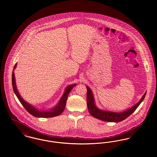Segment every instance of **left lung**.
I'll return each mask as SVG.
<instances>
[{"label":"left lung","instance_id":"obj_1","mask_svg":"<svg viewBox=\"0 0 157 157\" xmlns=\"http://www.w3.org/2000/svg\"><path fill=\"white\" fill-rule=\"evenodd\" d=\"M87 88V105L89 110V113L91 115L96 117L98 119L101 120L105 122H119L122 121L129 117L132 113H133L135 110L137 109V107L140 106L141 102L144 100L145 97L146 92L143 95L142 98L140 99L139 102H138L136 105L133 106L128 109L121 112H113L106 111L104 110H101L98 107H96L94 102V96L93 92L90 89L86 86Z\"/></svg>","mask_w":157,"mask_h":157}]
</instances>
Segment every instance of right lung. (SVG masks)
Here are the masks:
<instances>
[{
  "label": "right lung",
  "instance_id": "right-lung-1",
  "mask_svg": "<svg viewBox=\"0 0 157 157\" xmlns=\"http://www.w3.org/2000/svg\"><path fill=\"white\" fill-rule=\"evenodd\" d=\"M17 64L16 63L13 68V70L12 71V82L13 90L14 91V93L16 94L17 99H19L21 103L23 105L24 107H25V109L28 112V113H29L31 115H32L33 116L37 117H52L61 114L63 112L66 107L68 96L70 92L72 90V89L76 86V84H70L67 87L63 96L58 101V104L55 107L47 110H40L38 109L33 107V106H32L29 103H28L27 101H26L22 98V97L19 94L17 89V84L15 82V77L14 75V70L17 67Z\"/></svg>",
  "mask_w": 157,
  "mask_h": 157
}]
</instances>
